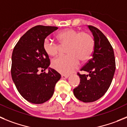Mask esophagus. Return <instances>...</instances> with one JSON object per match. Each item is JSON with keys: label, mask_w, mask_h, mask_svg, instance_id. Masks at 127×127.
Here are the masks:
<instances>
[{"label": "esophagus", "mask_w": 127, "mask_h": 127, "mask_svg": "<svg viewBox=\"0 0 127 127\" xmlns=\"http://www.w3.org/2000/svg\"><path fill=\"white\" fill-rule=\"evenodd\" d=\"M61 78L63 79H66V78H68V75H61Z\"/></svg>", "instance_id": "1"}]
</instances>
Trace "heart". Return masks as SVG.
Here are the masks:
<instances>
[{"instance_id":"obj_1","label":"heart","mask_w":127,"mask_h":127,"mask_svg":"<svg viewBox=\"0 0 127 127\" xmlns=\"http://www.w3.org/2000/svg\"><path fill=\"white\" fill-rule=\"evenodd\" d=\"M57 38L61 45H68L65 56H60L52 61V67L62 74L71 73L78 67L80 59L87 61L91 58L94 50L95 42L93 36L85 32L75 29H66L57 35ZM45 53L50 56L58 55L60 45L49 38L43 43Z\"/></svg>"}]
</instances>
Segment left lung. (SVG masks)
Listing matches in <instances>:
<instances>
[{"mask_svg": "<svg viewBox=\"0 0 127 127\" xmlns=\"http://www.w3.org/2000/svg\"><path fill=\"white\" fill-rule=\"evenodd\" d=\"M95 42L92 58L83 66L81 71L89 73L81 75L78 73L80 82L73 89L75 96L84 102H92L105 94L111 83L116 69L113 49L108 38L98 28L88 26Z\"/></svg>", "mask_w": 127, "mask_h": 127, "instance_id": "1", "label": "left lung"}]
</instances>
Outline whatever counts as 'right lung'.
<instances>
[{
	"label": "right lung",
	"mask_w": 127,
	"mask_h": 127,
	"mask_svg": "<svg viewBox=\"0 0 127 127\" xmlns=\"http://www.w3.org/2000/svg\"><path fill=\"white\" fill-rule=\"evenodd\" d=\"M58 27L38 25L21 36L12 54L11 76L21 96L33 104H42L49 100L61 75L49 68L50 59L43 48L47 36ZM48 68V73L40 74Z\"/></svg>",
	"instance_id": "obj_1"
}]
</instances>
